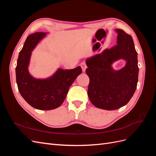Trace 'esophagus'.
Instances as JSON below:
<instances>
[{
  "mask_svg": "<svg viewBox=\"0 0 156 156\" xmlns=\"http://www.w3.org/2000/svg\"><path fill=\"white\" fill-rule=\"evenodd\" d=\"M81 68H82V69H83V72H85V70H86V69H87V68L86 63L84 62H81Z\"/></svg>",
  "mask_w": 156,
  "mask_h": 156,
  "instance_id": "obj_1",
  "label": "esophagus"
}]
</instances>
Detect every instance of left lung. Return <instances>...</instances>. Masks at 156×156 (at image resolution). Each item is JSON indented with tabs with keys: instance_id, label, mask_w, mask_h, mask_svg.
Instances as JSON below:
<instances>
[{
	"instance_id": "8db88e82",
	"label": "left lung",
	"mask_w": 156,
	"mask_h": 156,
	"mask_svg": "<svg viewBox=\"0 0 156 156\" xmlns=\"http://www.w3.org/2000/svg\"><path fill=\"white\" fill-rule=\"evenodd\" d=\"M117 44L87 60L86 73L90 79L88 96L92 104L105 110H115L126 105L134 94L138 82L137 53L132 37L121 29ZM124 59L125 67L115 71L111 65Z\"/></svg>"
}]
</instances>
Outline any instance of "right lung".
Wrapping results in <instances>:
<instances>
[{"label":"right lung","mask_w":156,"mask_h":156,"mask_svg":"<svg viewBox=\"0 0 156 156\" xmlns=\"http://www.w3.org/2000/svg\"><path fill=\"white\" fill-rule=\"evenodd\" d=\"M45 35L44 32H36L27 37L16 68V83L21 95L30 106L40 110L54 109L62 105L69 88L82 73L81 68L78 66L72 69H58L46 79L31 76L28 71L31 53Z\"/></svg>","instance_id":"add662e5"}]
</instances>
